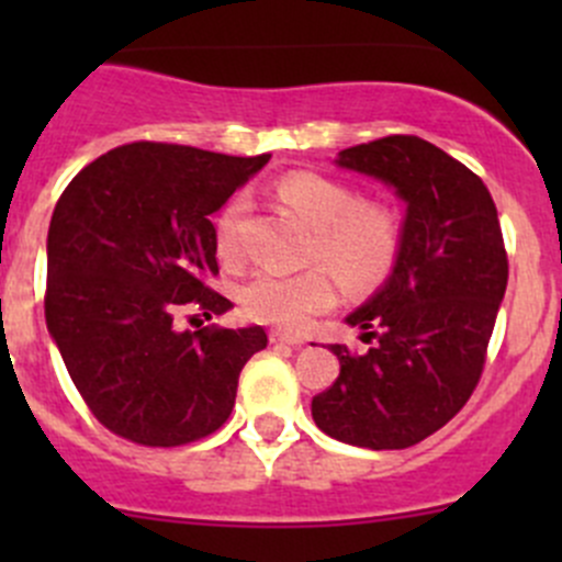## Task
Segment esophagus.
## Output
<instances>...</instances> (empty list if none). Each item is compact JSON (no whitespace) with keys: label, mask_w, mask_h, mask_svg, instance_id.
I'll return each instance as SVG.
<instances>
[{"label":"esophagus","mask_w":562,"mask_h":562,"mask_svg":"<svg viewBox=\"0 0 562 562\" xmlns=\"http://www.w3.org/2000/svg\"><path fill=\"white\" fill-rule=\"evenodd\" d=\"M269 339H271V345H293V348L304 345V339L291 337V334H282V331H271Z\"/></svg>","instance_id":"1"}]
</instances>
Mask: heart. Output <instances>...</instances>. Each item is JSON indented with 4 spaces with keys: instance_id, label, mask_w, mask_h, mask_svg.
I'll list each match as a JSON object with an SVG mask.
<instances>
[{
    "instance_id": "obj_1",
    "label": "heart",
    "mask_w": 562,
    "mask_h": 562,
    "mask_svg": "<svg viewBox=\"0 0 562 562\" xmlns=\"http://www.w3.org/2000/svg\"><path fill=\"white\" fill-rule=\"evenodd\" d=\"M277 195L293 209L313 231L310 263H323L348 288L381 285L389 280L402 258V223L381 201L361 198L345 181L315 171L288 173L277 184ZM247 195L231 198L220 212L217 249L223 260L241 258V223H245ZM239 302L245 313L258 323L302 331L315 315L334 304V282L323 269L302 274H274L258 271L241 285Z\"/></svg>"
}]
</instances>
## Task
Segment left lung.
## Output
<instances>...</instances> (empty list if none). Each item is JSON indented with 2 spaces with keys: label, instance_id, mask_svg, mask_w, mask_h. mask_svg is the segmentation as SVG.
<instances>
[{
  "label": "left lung",
  "instance_id": "left-lung-1",
  "mask_svg": "<svg viewBox=\"0 0 562 562\" xmlns=\"http://www.w3.org/2000/svg\"><path fill=\"white\" fill-rule=\"evenodd\" d=\"M337 162L396 187L405 241L386 285L348 315L370 350L331 345L339 378L313 396V418L342 443L407 449L479 386L508 285L501 220L484 181L416 135L350 146Z\"/></svg>",
  "mask_w": 562,
  "mask_h": 562
}]
</instances>
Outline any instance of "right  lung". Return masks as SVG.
I'll use <instances>...</instances> for the list:
<instances>
[{
  "mask_svg": "<svg viewBox=\"0 0 562 562\" xmlns=\"http://www.w3.org/2000/svg\"><path fill=\"white\" fill-rule=\"evenodd\" d=\"M271 155L231 157L135 140L89 162L56 201L48 228L45 323L92 416L130 443L173 449L217 432L239 372L266 348L260 326L176 331L234 304L209 214Z\"/></svg>",
  "mask_w": 562,
  "mask_h": 562,
  "instance_id": "add662e5",
  "label": "right lung"
}]
</instances>
